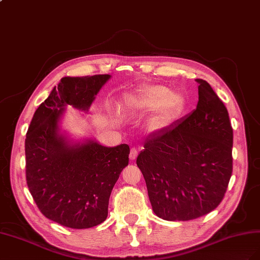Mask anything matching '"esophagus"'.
I'll return each instance as SVG.
<instances>
[{
  "mask_svg": "<svg viewBox=\"0 0 260 260\" xmlns=\"http://www.w3.org/2000/svg\"><path fill=\"white\" fill-rule=\"evenodd\" d=\"M137 155H138V150L136 149V148H132L131 152H129V159L132 161H134L137 158Z\"/></svg>",
  "mask_w": 260,
  "mask_h": 260,
  "instance_id": "34e87169",
  "label": "esophagus"
}]
</instances>
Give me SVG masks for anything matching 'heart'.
I'll use <instances>...</instances> for the list:
<instances>
[{
	"mask_svg": "<svg viewBox=\"0 0 260 260\" xmlns=\"http://www.w3.org/2000/svg\"><path fill=\"white\" fill-rule=\"evenodd\" d=\"M183 100L179 93L169 91L167 87L160 85L147 87L129 99V106L139 112L154 111L150 120L153 129L160 128L170 117L179 112Z\"/></svg>",
	"mask_w": 260,
	"mask_h": 260,
	"instance_id": "obj_1",
	"label": "heart"
}]
</instances>
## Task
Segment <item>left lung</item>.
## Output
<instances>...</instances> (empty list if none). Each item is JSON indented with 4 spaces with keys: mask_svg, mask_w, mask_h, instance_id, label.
Masks as SVG:
<instances>
[{
    "mask_svg": "<svg viewBox=\"0 0 260 260\" xmlns=\"http://www.w3.org/2000/svg\"><path fill=\"white\" fill-rule=\"evenodd\" d=\"M196 81V109L147 138L136 160L153 212L168 221H188L216 209L232 175L228 110L206 80Z\"/></svg>",
    "mask_w": 260,
    "mask_h": 260,
    "instance_id": "8db88e82",
    "label": "left lung"
}]
</instances>
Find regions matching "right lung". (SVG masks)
<instances>
[{
    "label": "right lung",
    "mask_w": 260,
    "mask_h": 260,
    "mask_svg": "<svg viewBox=\"0 0 260 260\" xmlns=\"http://www.w3.org/2000/svg\"><path fill=\"white\" fill-rule=\"evenodd\" d=\"M111 76L63 77L36 110L25 140L26 181L44 217L72 229H89L108 217L109 198L129 147L94 140L69 144L58 131L65 106L87 111Z\"/></svg>",
    "instance_id": "right-lung-1"
}]
</instances>
